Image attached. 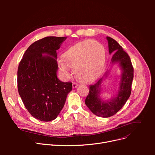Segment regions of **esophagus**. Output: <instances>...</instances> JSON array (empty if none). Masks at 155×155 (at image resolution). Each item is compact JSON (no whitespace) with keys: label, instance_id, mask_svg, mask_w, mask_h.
<instances>
[{"label":"esophagus","instance_id":"obj_1","mask_svg":"<svg viewBox=\"0 0 155 155\" xmlns=\"http://www.w3.org/2000/svg\"><path fill=\"white\" fill-rule=\"evenodd\" d=\"M78 84L77 83H76V82H73V83H72V87H73L74 88H76V87H78Z\"/></svg>","mask_w":155,"mask_h":155}]
</instances>
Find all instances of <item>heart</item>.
Segmentation results:
<instances>
[{
    "mask_svg": "<svg viewBox=\"0 0 155 155\" xmlns=\"http://www.w3.org/2000/svg\"><path fill=\"white\" fill-rule=\"evenodd\" d=\"M64 62L59 63V68L65 75L69 68L85 82L94 81L100 76L105 64V51L103 46L93 40L84 41L69 47L62 55Z\"/></svg>",
    "mask_w": 155,
    "mask_h": 155,
    "instance_id": "b5f03b06",
    "label": "heart"
}]
</instances>
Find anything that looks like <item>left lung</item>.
Segmentation results:
<instances>
[{
  "instance_id": "8db88e82",
  "label": "left lung",
  "mask_w": 155,
  "mask_h": 155,
  "mask_svg": "<svg viewBox=\"0 0 155 155\" xmlns=\"http://www.w3.org/2000/svg\"><path fill=\"white\" fill-rule=\"evenodd\" d=\"M109 54H114L111 59L112 64L118 63L122 70L118 91L116 96L110 101H103L100 97L101 84L104 78L94 85L89 86V92L85 103L92 113L96 116L108 118L116 114L127 101L131 93V85L134 77V69L129 55L117 42L107 37ZM109 74L107 72L105 77Z\"/></svg>"
}]
</instances>
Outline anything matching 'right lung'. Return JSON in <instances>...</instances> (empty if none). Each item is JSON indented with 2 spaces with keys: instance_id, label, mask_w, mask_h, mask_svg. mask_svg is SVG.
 Wrapping results in <instances>:
<instances>
[{
  "instance_id": "right-lung-1",
  "label": "right lung",
  "mask_w": 155,
  "mask_h": 155,
  "mask_svg": "<svg viewBox=\"0 0 155 155\" xmlns=\"http://www.w3.org/2000/svg\"><path fill=\"white\" fill-rule=\"evenodd\" d=\"M66 39L46 37L34 42L18 65V94L30 114L40 121H50L57 118L72 89L71 82H62L57 77L56 51Z\"/></svg>"
}]
</instances>
